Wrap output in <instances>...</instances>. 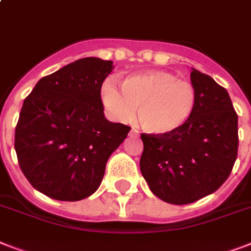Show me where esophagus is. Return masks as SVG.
<instances>
[{"mask_svg": "<svg viewBox=\"0 0 251 251\" xmlns=\"http://www.w3.org/2000/svg\"><path fill=\"white\" fill-rule=\"evenodd\" d=\"M131 134H133V135H138V130L137 129H131Z\"/></svg>", "mask_w": 251, "mask_h": 251, "instance_id": "esophagus-1", "label": "esophagus"}]
</instances>
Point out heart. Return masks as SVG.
Here are the masks:
<instances>
[{"mask_svg":"<svg viewBox=\"0 0 251 251\" xmlns=\"http://www.w3.org/2000/svg\"><path fill=\"white\" fill-rule=\"evenodd\" d=\"M101 100L118 120H129L135 108V121L146 133H175L190 118L197 102L194 86L168 72H145L126 76L120 91L105 82Z\"/></svg>","mask_w":251,"mask_h":251,"instance_id":"1","label":"heart"}]
</instances>
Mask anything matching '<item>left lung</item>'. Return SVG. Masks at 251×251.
<instances>
[{
	"label": "left lung",
	"instance_id": "obj_1",
	"mask_svg": "<svg viewBox=\"0 0 251 251\" xmlns=\"http://www.w3.org/2000/svg\"><path fill=\"white\" fill-rule=\"evenodd\" d=\"M197 102L175 133L142 134L141 172L157 198L187 204L212 194L229 177L237 159L238 117L224 87L193 69Z\"/></svg>",
	"mask_w": 251,
	"mask_h": 251
}]
</instances>
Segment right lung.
<instances>
[{
    "label": "right lung",
    "instance_id": "right-lung-1",
    "mask_svg": "<svg viewBox=\"0 0 251 251\" xmlns=\"http://www.w3.org/2000/svg\"><path fill=\"white\" fill-rule=\"evenodd\" d=\"M112 61L86 57L43 76L25 99L15 127V152L36 190L75 202L98 190L106 161L130 126L104 117L101 86Z\"/></svg>",
    "mask_w": 251,
    "mask_h": 251
}]
</instances>
